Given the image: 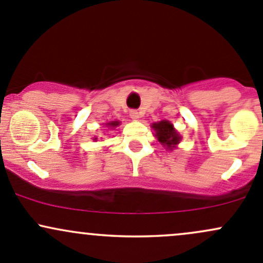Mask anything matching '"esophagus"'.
Returning <instances> with one entry per match:
<instances>
[{
    "mask_svg": "<svg viewBox=\"0 0 263 263\" xmlns=\"http://www.w3.org/2000/svg\"><path fill=\"white\" fill-rule=\"evenodd\" d=\"M129 117H131L132 120L137 121L141 117V116H140V113L137 112V110H131V112H129Z\"/></svg>",
    "mask_w": 263,
    "mask_h": 263,
    "instance_id": "34e87169",
    "label": "esophagus"
}]
</instances>
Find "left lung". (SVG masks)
<instances>
[{"label":"left lung","instance_id":"left-lung-1","mask_svg":"<svg viewBox=\"0 0 263 263\" xmlns=\"http://www.w3.org/2000/svg\"><path fill=\"white\" fill-rule=\"evenodd\" d=\"M151 127H153L155 131V137L167 150H173L180 142L181 136L174 128L173 123H170L168 121H160V122L151 124Z\"/></svg>","mask_w":263,"mask_h":263}]
</instances>
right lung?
Listing matches in <instances>:
<instances>
[{
	"label": "right lung",
	"instance_id": "right-lung-1",
	"mask_svg": "<svg viewBox=\"0 0 263 263\" xmlns=\"http://www.w3.org/2000/svg\"><path fill=\"white\" fill-rule=\"evenodd\" d=\"M106 124L108 127H117V126H120V122H118V121H112V122H108Z\"/></svg>",
	"mask_w": 263,
	"mask_h": 263
}]
</instances>
